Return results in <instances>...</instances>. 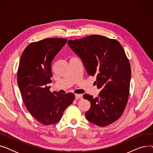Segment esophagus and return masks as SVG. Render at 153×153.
Here are the masks:
<instances>
[{
  "instance_id": "obj_1",
  "label": "esophagus",
  "mask_w": 153,
  "mask_h": 153,
  "mask_svg": "<svg viewBox=\"0 0 153 153\" xmlns=\"http://www.w3.org/2000/svg\"><path fill=\"white\" fill-rule=\"evenodd\" d=\"M75 97L76 100H79V99H82L83 97L82 94H75Z\"/></svg>"
}]
</instances>
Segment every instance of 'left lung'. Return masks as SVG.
Listing matches in <instances>:
<instances>
[{
  "label": "left lung",
  "mask_w": 153,
  "mask_h": 153,
  "mask_svg": "<svg viewBox=\"0 0 153 153\" xmlns=\"http://www.w3.org/2000/svg\"><path fill=\"white\" fill-rule=\"evenodd\" d=\"M68 44L81 59L87 74L96 76L95 83L102 89L97 97L83 95L91 102L87 120L99 126L113 123L123 114L130 92L131 66L122 46L97 35L71 39Z\"/></svg>",
  "instance_id": "1"
}]
</instances>
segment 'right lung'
<instances>
[{
    "instance_id": "right-lung-1",
    "label": "right lung",
    "mask_w": 153,
    "mask_h": 153,
    "mask_svg": "<svg viewBox=\"0 0 153 153\" xmlns=\"http://www.w3.org/2000/svg\"><path fill=\"white\" fill-rule=\"evenodd\" d=\"M67 41L54 38L31 43L20 58L17 82L23 103L33 117L44 125L58 122L75 97L72 93H52L46 86L51 82V62Z\"/></svg>"
}]
</instances>
